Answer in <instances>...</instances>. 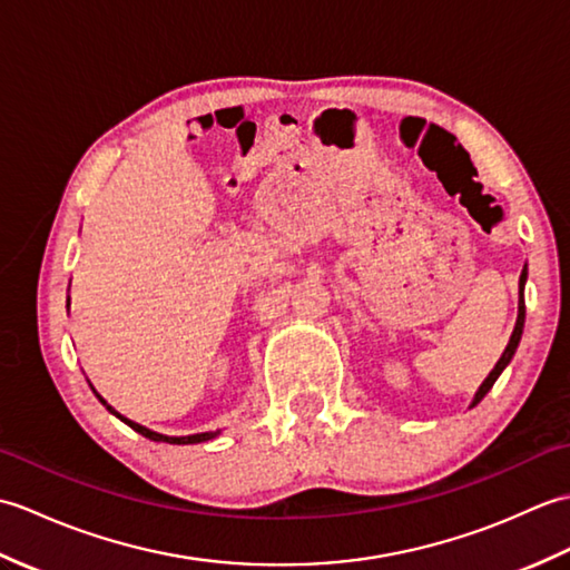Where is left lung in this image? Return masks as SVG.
I'll return each mask as SVG.
<instances>
[{"label": "left lung", "mask_w": 570, "mask_h": 570, "mask_svg": "<svg viewBox=\"0 0 570 570\" xmlns=\"http://www.w3.org/2000/svg\"><path fill=\"white\" fill-rule=\"evenodd\" d=\"M524 284H527V266L522 269V276H519V316H517V325H514V333H512V337H510V343H507V347H504V353H502V357L498 360V365H494V370L488 374V380L480 384V390H478V394H475V399H472V404L470 406H475V404H480L482 402V396H485L490 390H492V384L498 382V377L502 374V370L510 365V360L514 357V353H517V345H519V341H522V331H524V316H527V306H524Z\"/></svg>", "instance_id": "left-lung-1"}]
</instances>
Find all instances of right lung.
<instances>
[{
  "label": "right lung",
  "instance_id": "right-lung-1",
  "mask_svg": "<svg viewBox=\"0 0 570 570\" xmlns=\"http://www.w3.org/2000/svg\"><path fill=\"white\" fill-rule=\"evenodd\" d=\"M95 392V390H92ZM95 396H98L100 399V402L107 406V409H110V414H115L119 421H125L127 423V426L129 429H135L137 433H141L144 435V439H149V441H159V443H174V445H188V443H205V441H210V439H215V435L217 433H220V431H208V433H193V435H164V433H156V431H149L147 426H139V423H135V421H129V419H125L122 414H117V411L110 406V404H107L105 402V399L98 394V392H95Z\"/></svg>",
  "mask_w": 570,
  "mask_h": 570
}]
</instances>
